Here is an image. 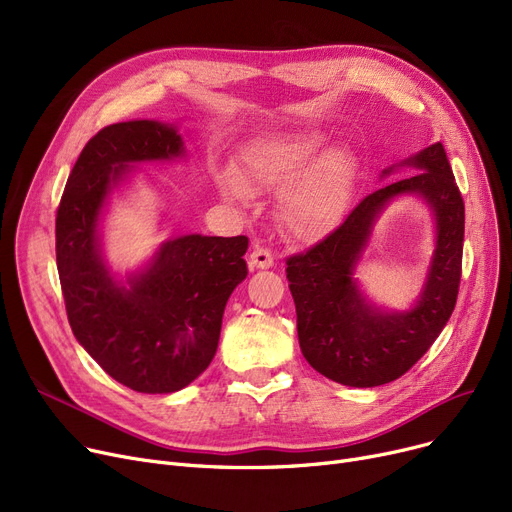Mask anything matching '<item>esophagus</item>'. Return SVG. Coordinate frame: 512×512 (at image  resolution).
<instances>
[{
  "label": "esophagus",
  "instance_id": "obj_1",
  "mask_svg": "<svg viewBox=\"0 0 512 512\" xmlns=\"http://www.w3.org/2000/svg\"><path fill=\"white\" fill-rule=\"evenodd\" d=\"M274 265V255L263 249V247H255L253 253L249 255V270L255 272V270H270V267Z\"/></svg>",
  "mask_w": 512,
  "mask_h": 512
}]
</instances>
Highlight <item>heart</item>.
<instances>
[{"label":"heart","mask_w":512,"mask_h":512,"mask_svg":"<svg viewBox=\"0 0 512 512\" xmlns=\"http://www.w3.org/2000/svg\"><path fill=\"white\" fill-rule=\"evenodd\" d=\"M326 137L297 130L255 139L245 145L238 172L218 174L220 195L247 203L253 191H279L278 222L297 242H317L332 234L351 207L357 186V159L344 147L317 155Z\"/></svg>","instance_id":"obj_1"}]
</instances>
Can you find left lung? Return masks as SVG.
<instances>
[{"mask_svg": "<svg viewBox=\"0 0 512 512\" xmlns=\"http://www.w3.org/2000/svg\"><path fill=\"white\" fill-rule=\"evenodd\" d=\"M398 168L417 174L378 188L319 245L286 261L303 357L315 371L344 386L373 388L407 373L448 324L459 294L465 203L446 151L442 143L429 145L386 168L382 178ZM398 196L421 198L437 228L424 288L405 312L371 304L354 280L374 224Z\"/></svg>", "mask_w": 512, "mask_h": 512, "instance_id": "8db88e82", "label": "left lung"}]
</instances>
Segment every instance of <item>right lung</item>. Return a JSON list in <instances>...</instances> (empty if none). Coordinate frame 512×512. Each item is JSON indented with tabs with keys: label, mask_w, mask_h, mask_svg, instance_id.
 Segmentation results:
<instances>
[{
	"label": "right lung",
	"mask_w": 512,
	"mask_h": 512,
	"mask_svg": "<svg viewBox=\"0 0 512 512\" xmlns=\"http://www.w3.org/2000/svg\"><path fill=\"white\" fill-rule=\"evenodd\" d=\"M186 159L176 124L105 126L68 176L56 218V259L78 344L120 384L170 394L197 380L218 351L232 290L247 278V236L184 234L161 242L120 278L103 255L101 220L134 164Z\"/></svg>",
	"instance_id": "1"
}]
</instances>
